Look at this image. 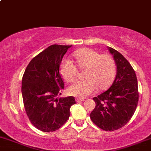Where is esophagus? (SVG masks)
I'll list each match as a JSON object with an SVG mask.
<instances>
[{
  "label": "esophagus",
  "instance_id": "obj_1",
  "mask_svg": "<svg viewBox=\"0 0 151 151\" xmlns=\"http://www.w3.org/2000/svg\"><path fill=\"white\" fill-rule=\"evenodd\" d=\"M76 101L77 102H81L83 101H84V99H80V98H76Z\"/></svg>",
  "mask_w": 151,
  "mask_h": 151
}]
</instances>
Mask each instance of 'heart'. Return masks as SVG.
Listing matches in <instances>:
<instances>
[{
  "label": "heart",
  "mask_w": 151,
  "mask_h": 151,
  "mask_svg": "<svg viewBox=\"0 0 151 151\" xmlns=\"http://www.w3.org/2000/svg\"><path fill=\"white\" fill-rule=\"evenodd\" d=\"M73 57L81 68H86V80L76 82L68 88V93L83 99L94 93L97 88H108L116 73V65L111 56L100 55L98 52L83 48L76 51ZM60 73L66 81L74 82L77 78L78 69L70 60H64L60 64Z\"/></svg>",
  "instance_id": "b5f03b06"
}]
</instances>
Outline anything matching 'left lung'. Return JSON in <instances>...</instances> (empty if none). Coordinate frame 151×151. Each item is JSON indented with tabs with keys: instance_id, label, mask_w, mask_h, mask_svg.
I'll return each instance as SVG.
<instances>
[{
	"instance_id": "left-lung-1",
	"label": "left lung",
	"mask_w": 151,
	"mask_h": 151,
	"mask_svg": "<svg viewBox=\"0 0 151 151\" xmlns=\"http://www.w3.org/2000/svg\"><path fill=\"white\" fill-rule=\"evenodd\" d=\"M116 63V75L112 85L93 99L92 122L105 131H114L125 125L132 118L138 102L137 80L134 70L122 55L108 47Z\"/></svg>"
}]
</instances>
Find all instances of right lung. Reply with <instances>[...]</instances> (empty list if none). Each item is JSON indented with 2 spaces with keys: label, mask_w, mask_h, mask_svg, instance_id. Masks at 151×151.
Wrapping results in <instances>:
<instances>
[{
  "label": "right lung",
  "mask_w": 151,
  "mask_h": 151,
  "mask_svg": "<svg viewBox=\"0 0 151 151\" xmlns=\"http://www.w3.org/2000/svg\"><path fill=\"white\" fill-rule=\"evenodd\" d=\"M72 45H52L33 58L25 70L22 93L32 124L45 132H54L68 119L74 97L57 98L64 89L60 65Z\"/></svg>",
  "instance_id": "right-lung-1"
}]
</instances>
